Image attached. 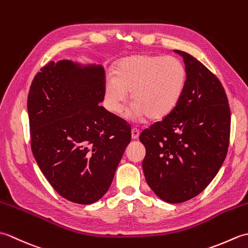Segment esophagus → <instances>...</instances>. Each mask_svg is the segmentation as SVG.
Segmentation results:
<instances>
[{
  "label": "esophagus",
  "instance_id": "obj_1",
  "mask_svg": "<svg viewBox=\"0 0 248 248\" xmlns=\"http://www.w3.org/2000/svg\"><path fill=\"white\" fill-rule=\"evenodd\" d=\"M131 133H132V139H133V140L139 139V136H140V130H139L138 128H133L132 131H131Z\"/></svg>",
  "mask_w": 248,
  "mask_h": 248
}]
</instances>
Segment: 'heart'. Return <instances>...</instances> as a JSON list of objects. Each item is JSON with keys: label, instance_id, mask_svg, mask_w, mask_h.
<instances>
[{"label": "heart", "instance_id": "1", "mask_svg": "<svg viewBox=\"0 0 248 248\" xmlns=\"http://www.w3.org/2000/svg\"><path fill=\"white\" fill-rule=\"evenodd\" d=\"M114 77L105 81V99L109 109L120 113L131 93V113L136 118L147 116L160 120L180 102L186 84V70L173 56L132 55L115 65Z\"/></svg>", "mask_w": 248, "mask_h": 248}]
</instances>
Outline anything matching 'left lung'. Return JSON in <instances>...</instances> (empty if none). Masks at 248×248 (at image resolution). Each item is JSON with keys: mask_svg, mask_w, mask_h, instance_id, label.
<instances>
[{"mask_svg": "<svg viewBox=\"0 0 248 248\" xmlns=\"http://www.w3.org/2000/svg\"><path fill=\"white\" fill-rule=\"evenodd\" d=\"M183 57L186 84L172 112L144 130L143 170L162 200L180 203L202 193L223 165L230 138V108L218 78L194 56Z\"/></svg>", "mask_w": 248, "mask_h": 248, "instance_id": "8db88e82", "label": "left lung"}]
</instances>
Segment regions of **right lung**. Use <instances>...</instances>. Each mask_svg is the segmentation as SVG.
<instances>
[{"label":"right lung","mask_w":248,"mask_h":248,"mask_svg":"<svg viewBox=\"0 0 248 248\" xmlns=\"http://www.w3.org/2000/svg\"><path fill=\"white\" fill-rule=\"evenodd\" d=\"M102 66L50 62L28 96L31 148L44 176L62 197L89 204L107 193L131 140L124 119L99 103Z\"/></svg>","instance_id":"1"}]
</instances>
